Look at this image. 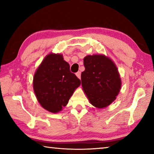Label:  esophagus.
Returning a JSON list of instances; mask_svg holds the SVG:
<instances>
[{
  "instance_id": "34e87169",
  "label": "esophagus",
  "mask_w": 154,
  "mask_h": 154,
  "mask_svg": "<svg viewBox=\"0 0 154 154\" xmlns=\"http://www.w3.org/2000/svg\"><path fill=\"white\" fill-rule=\"evenodd\" d=\"M76 76L79 78V79H81V72L78 71L77 73H76Z\"/></svg>"
}]
</instances>
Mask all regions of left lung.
I'll use <instances>...</instances> for the list:
<instances>
[{"label": "left lung", "mask_w": 154, "mask_h": 154, "mask_svg": "<svg viewBox=\"0 0 154 154\" xmlns=\"http://www.w3.org/2000/svg\"><path fill=\"white\" fill-rule=\"evenodd\" d=\"M83 63L85 69L81 73V85L90 103L98 109L109 106L122 85L115 63L103 54L87 55Z\"/></svg>", "instance_id": "left-lung-1"}]
</instances>
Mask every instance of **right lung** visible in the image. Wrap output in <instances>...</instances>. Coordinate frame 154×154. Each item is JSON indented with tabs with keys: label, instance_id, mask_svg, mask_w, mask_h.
I'll return each mask as SVG.
<instances>
[{
	"label": "right lung",
	"instance_id": "obj_1",
	"mask_svg": "<svg viewBox=\"0 0 154 154\" xmlns=\"http://www.w3.org/2000/svg\"><path fill=\"white\" fill-rule=\"evenodd\" d=\"M70 66L61 54L50 53L35 71L34 91L40 105L49 112L57 113L67 104L81 81L70 71Z\"/></svg>",
	"mask_w": 154,
	"mask_h": 154
}]
</instances>
